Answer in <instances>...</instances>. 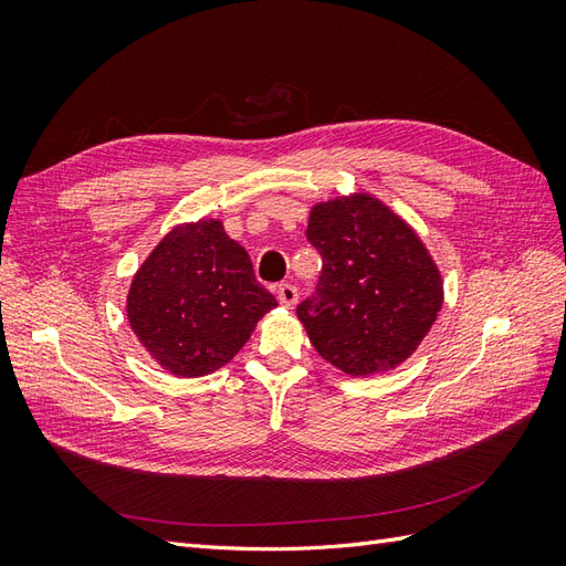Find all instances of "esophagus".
<instances>
[{
  "instance_id": "34e87169",
  "label": "esophagus",
  "mask_w": 566,
  "mask_h": 566,
  "mask_svg": "<svg viewBox=\"0 0 566 566\" xmlns=\"http://www.w3.org/2000/svg\"><path fill=\"white\" fill-rule=\"evenodd\" d=\"M276 297H279L281 306H285V310H293V306L297 304V287L293 283H281V285H276Z\"/></svg>"
}]
</instances>
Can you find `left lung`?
I'll list each match as a JSON object with an SVG mask.
<instances>
[{"mask_svg": "<svg viewBox=\"0 0 566 566\" xmlns=\"http://www.w3.org/2000/svg\"><path fill=\"white\" fill-rule=\"evenodd\" d=\"M306 238L323 256L297 306L314 349L354 378L410 358L443 304V279L416 229L366 191L316 202Z\"/></svg>", "mask_w": 566, "mask_h": 566, "instance_id": "8db88e82", "label": "left lung"}]
</instances>
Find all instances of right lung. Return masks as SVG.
Returning a JSON list of instances; mask_svg holds the SVG:
<instances>
[{
	"label": "right lung",
	"mask_w": 566,
	"mask_h": 566,
	"mask_svg": "<svg viewBox=\"0 0 566 566\" xmlns=\"http://www.w3.org/2000/svg\"><path fill=\"white\" fill-rule=\"evenodd\" d=\"M279 306L221 219L184 221L150 250L127 293L129 328L177 378L227 366Z\"/></svg>",
	"instance_id": "1"
}]
</instances>
